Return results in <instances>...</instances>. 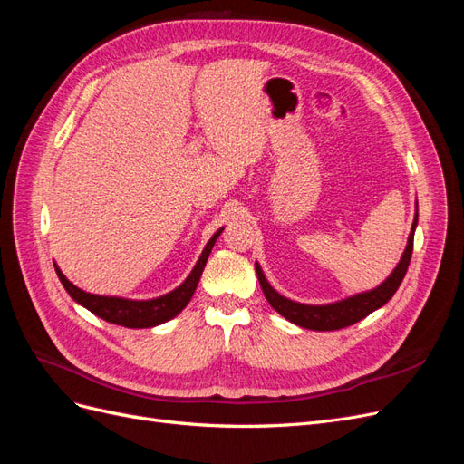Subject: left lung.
Listing matches in <instances>:
<instances>
[{"instance_id":"obj_1","label":"left lung","mask_w":464,"mask_h":464,"mask_svg":"<svg viewBox=\"0 0 464 464\" xmlns=\"http://www.w3.org/2000/svg\"><path fill=\"white\" fill-rule=\"evenodd\" d=\"M416 222H418V217L414 218L412 230L409 236V244H406V249L397 265V269L391 273V276L382 286H377L370 292L356 294V296H353V298H346L343 302H334L329 305H305V304H298V302H292L285 296H280V294L275 292L273 286L266 283V278L261 273L259 265H256L259 285H261V290L265 294L266 302H269L280 315L286 317L292 323H296V325H300L304 329L336 331V329H344L348 325H354V323H358L360 319L375 312L377 307L385 305L392 298V294H395L397 288L401 286L402 278L406 275V269H409V265H411V257H412Z\"/></svg>"}]
</instances>
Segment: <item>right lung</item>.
<instances>
[{
	"label": "right lung",
	"mask_w": 464,
	"mask_h": 464,
	"mask_svg": "<svg viewBox=\"0 0 464 464\" xmlns=\"http://www.w3.org/2000/svg\"><path fill=\"white\" fill-rule=\"evenodd\" d=\"M222 230L224 228H220L213 237H210L208 244L203 249L198 265L193 266L191 275L184 280V285H179L176 290L166 294V296L154 298V300L135 302V300H123V298L96 296V294H89V292L81 290L75 285L69 283L58 266H55V273H58L63 288L69 292V296H72L75 302H79L81 305H85L87 310L92 312L94 315L102 317L108 323H116V325L130 327V329L154 327V325H160V323H164L168 319L176 317L188 305L195 288H198V283H199L201 273L205 269V263L208 259L210 249H213L217 237L220 236Z\"/></svg>",
	"instance_id": "obj_1"
}]
</instances>
